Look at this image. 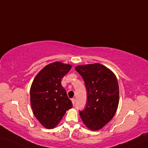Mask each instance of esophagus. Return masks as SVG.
<instances>
[{
	"instance_id": "esophagus-1",
	"label": "esophagus",
	"mask_w": 148,
	"mask_h": 148,
	"mask_svg": "<svg viewBox=\"0 0 148 148\" xmlns=\"http://www.w3.org/2000/svg\"><path fill=\"white\" fill-rule=\"evenodd\" d=\"M71 101H72L73 105H75V98H72Z\"/></svg>"
}]
</instances>
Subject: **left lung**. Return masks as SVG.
Instances as JSON below:
<instances>
[{"mask_svg":"<svg viewBox=\"0 0 148 148\" xmlns=\"http://www.w3.org/2000/svg\"><path fill=\"white\" fill-rule=\"evenodd\" d=\"M75 70L83 79L87 91L82 120L92 131H98L112 120L119 103V86L114 73L98 63L81 65Z\"/></svg>","mask_w":148,"mask_h":148,"instance_id":"8db88e82","label":"left lung"}]
</instances>
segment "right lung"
Returning <instances> with one entry per match:
<instances>
[{
	"instance_id": "obj_1",
	"label": "right lung",
	"mask_w": 148,
	"mask_h": 148,
	"mask_svg": "<svg viewBox=\"0 0 148 148\" xmlns=\"http://www.w3.org/2000/svg\"><path fill=\"white\" fill-rule=\"evenodd\" d=\"M71 68L70 64L55 62L38 73L30 87V104L34 114L44 127L53 129L67 110L73 107L62 79Z\"/></svg>"
}]
</instances>
